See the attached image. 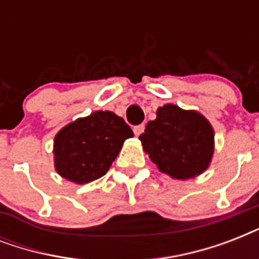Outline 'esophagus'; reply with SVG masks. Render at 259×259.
<instances>
[{
  "mask_svg": "<svg viewBox=\"0 0 259 259\" xmlns=\"http://www.w3.org/2000/svg\"><path fill=\"white\" fill-rule=\"evenodd\" d=\"M144 130H145V125H144V123H141V125L134 126L133 132H134V134H136V136H140V134L144 133Z\"/></svg>",
  "mask_w": 259,
  "mask_h": 259,
  "instance_id": "obj_1",
  "label": "esophagus"
}]
</instances>
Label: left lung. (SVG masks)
<instances>
[{
  "label": "left lung",
  "mask_w": 259,
  "mask_h": 259,
  "mask_svg": "<svg viewBox=\"0 0 259 259\" xmlns=\"http://www.w3.org/2000/svg\"><path fill=\"white\" fill-rule=\"evenodd\" d=\"M140 136L142 149L158 170L176 180H188L208 169L215 148V132L196 110L172 103L158 107Z\"/></svg>",
  "instance_id": "1"
}]
</instances>
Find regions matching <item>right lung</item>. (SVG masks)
Segmentation results:
<instances>
[{
    "mask_svg": "<svg viewBox=\"0 0 259 259\" xmlns=\"http://www.w3.org/2000/svg\"><path fill=\"white\" fill-rule=\"evenodd\" d=\"M130 137V126L113 111L78 118L55 136V169L75 184L91 183L106 175Z\"/></svg>",
    "mask_w": 259,
    "mask_h": 259,
    "instance_id": "obj_1",
    "label": "right lung"
}]
</instances>
